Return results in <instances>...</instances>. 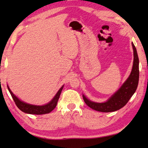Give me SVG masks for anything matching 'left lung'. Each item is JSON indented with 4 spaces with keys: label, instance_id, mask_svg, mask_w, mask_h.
I'll return each mask as SVG.
<instances>
[{
    "label": "left lung",
    "instance_id": "1",
    "mask_svg": "<svg viewBox=\"0 0 148 148\" xmlns=\"http://www.w3.org/2000/svg\"><path fill=\"white\" fill-rule=\"evenodd\" d=\"M133 49V64L131 74L121 87L112 95L106 102H95L90 101L83 95L86 104L91 108L101 112H111L117 111L128 102L137 89L139 80V59L136 49L132 42Z\"/></svg>",
    "mask_w": 148,
    "mask_h": 148
}]
</instances>
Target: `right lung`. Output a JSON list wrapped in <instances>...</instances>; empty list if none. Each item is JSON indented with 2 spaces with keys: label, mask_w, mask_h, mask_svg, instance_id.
I'll return each instance as SVG.
<instances>
[{
  "label": "right lung",
  "mask_w": 148,
  "mask_h": 148,
  "mask_svg": "<svg viewBox=\"0 0 148 148\" xmlns=\"http://www.w3.org/2000/svg\"><path fill=\"white\" fill-rule=\"evenodd\" d=\"M7 87H8V91L10 92V93L11 94L12 97L13 98L15 103L16 104V106L20 110H21L22 112H23L24 113H26V114L42 115V114L50 113V112H51L52 110L56 107L57 104V102H58V100L59 99L60 95H61L62 88H63L64 87V85L59 89V90L57 91V92L56 93V95H55L53 98L52 99L51 101L48 102V103H47L44 105H42V106L31 104L29 103H26V102L21 101V100L17 98L16 95L12 92L8 85H7Z\"/></svg>",
  "instance_id": "right-lung-1"
}]
</instances>
